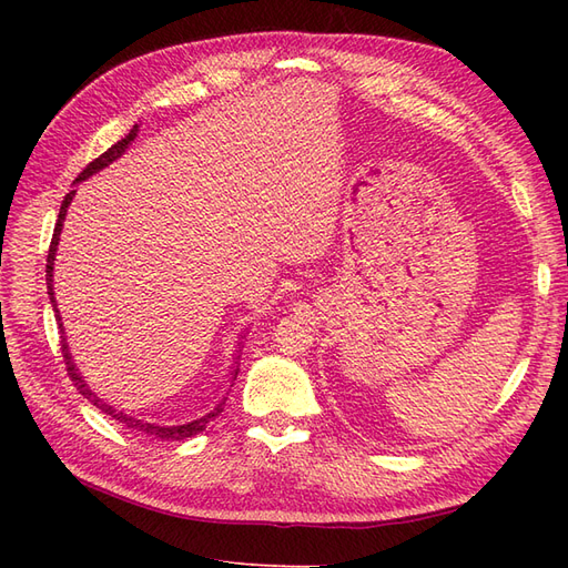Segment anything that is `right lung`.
Wrapping results in <instances>:
<instances>
[{"label": "right lung", "mask_w": 568, "mask_h": 568, "mask_svg": "<svg viewBox=\"0 0 568 568\" xmlns=\"http://www.w3.org/2000/svg\"><path fill=\"white\" fill-rule=\"evenodd\" d=\"M136 132H140V125H132V130L123 136V140L120 142H115L109 151H104L101 153L99 159H94L88 168L82 170V173L78 175V180L75 182H80V180H84V178H90V175H94V173H99L101 168H106L109 163H113L115 159H120L125 153V149L134 142V136H136ZM73 194L75 192H68L65 194V199H63V203H61V209H59V220H57V227H54V236H51V244H49V255H47V291H49V301H51V307H54V313H57V322H59V329H63L61 326V317H59V311H57V301H54V294H51V270H54V255H57V246H59V234H61V225H63V217H65V209H68V203L73 201ZM61 353H63V363H65V369H68V376H71V382L75 384V388L84 395V398H88L92 405H97L101 412H106L109 417H113L115 422H120L123 426H128V428H132V432H142V434H146V436H153V438H159V440H184V438H192V436H196V434H201L205 426H209L220 412H222V407H225V400H222L215 409H211L209 415H203V417H199V419H194V422H186V424H180V426H161V424H149V422H144V419H136V417H130V415H125V412H118V409H113L111 405H106L104 400L101 398H97V395L88 388V384L82 382V376L78 374V369H75V365H73V357H71V353H68V346H65V338L61 336ZM236 374V372H234ZM236 379V376H234Z\"/></svg>", "instance_id": "add662e5"}]
</instances>
